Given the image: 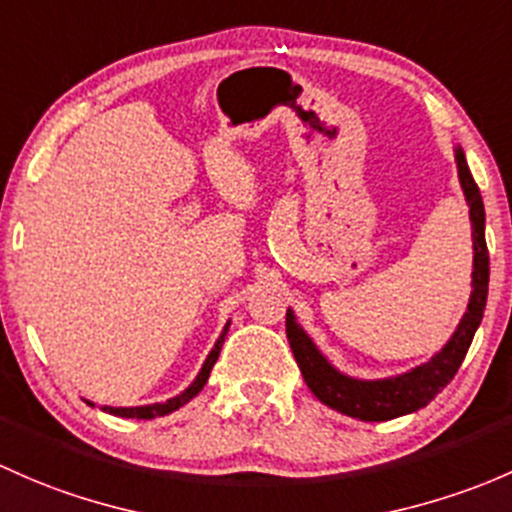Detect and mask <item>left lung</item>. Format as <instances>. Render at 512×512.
<instances>
[{
    "label": "left lung",
    "mask_w": 512,
    "mask_h": 512,
    "mask_svg": "<svg viewBox=\"0 0 512 512\" xmlns=\"http://www.w3.org/2000/svg\"><path fill=\"white\" fill-rule=\"evenodd\" d=\"M458 179H461L463 194L471 207V229H473V291L468 300V310L458 323L456 333L446 342L444 350L436 352L429 362L414 367L412 372H404L399 377L389 379H352L347 374L337 372L318 347L313 345L305 330L295 323L293 310L286 313V335L291 342V350L300 372H303L305 384L310 392L337 409L340 414L355 416L360 421H387L397 416L412 414L416 409L426 407L446 384L451 382L453 374L461 367L468 347H471L473 335L483 320L488 298V276H491V261H488L486 246V209H483L481 192L468 172L466 155L458 147L456 150Z\"/></svg>",
    "instance_id": "obj_1"
}]
</instances>
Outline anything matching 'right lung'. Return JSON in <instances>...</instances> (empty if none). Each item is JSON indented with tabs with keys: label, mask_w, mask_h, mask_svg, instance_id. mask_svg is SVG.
I'll list each match as a JSON object with an SVG mask.
<instances>
[{
	"label": "right lung",
	"mask_w": 512,
	"mask_h": 512,
	"mask_svg": "<svg viewBox=\"0 0 512 512\" xmlns=\"http://www.w3.org/2000/svg\"><path fill=\"white\" fill-rule=\"evenodd\" d=\"M226 330H229V323H226L224 333L219 335V340H217V345H214V350L209 352V357H207V360H204L202 372L197 374V379H194V382L189 384V387L184 389L182 394H177V397L167 399V402H162V404H147V407H103V412H110V414H115V416H125V419H155V416H165V414L175 412V409H179V407H184V404H187L192 397H197V394L202 392L204 384H207L209 372H212L214 362H217V357H219V352H221V345H224Z\"/></svg>",
	"instance_id": "1"
}]
</instances>
